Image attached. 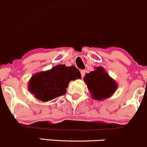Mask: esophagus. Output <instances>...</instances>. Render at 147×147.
<instances>
[{"mask_svg": "<svg viewBox=\"0 0 147 147\" xmlns=\"http://www.w3.org/2000/svg\"><path fill=\"white\" fill-rule=\"evenodd\" d=\"M81 77H84L85 76V71L84 70H81Z\"/></svg>", "mask_w": 147, "mask_h": 147, "instance_id": "34e87169", "label": "esophagus"}]
</instances>
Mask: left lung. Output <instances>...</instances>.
Returning a JSON list of instances; mask_svg holds the SVG:
<instances>
[{"label":"left lung","mask_w":147,"mask_h":147,"mask_svg":"<svg viewBox=\"0 0 147 147\" xmlns=\"http://www.w3.org/2000/svg\"><path fill=\"white\" fill-rule=\"evenodd\" d=\"M84 81L93 99L99 100L109 98L117 89V84L102 67L86 74Z\"/></svg>","instance_id":"1"}]
</instances>
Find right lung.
<instances>
[{"label":"right lung","mask_w":147,"mask_h":147,"mask_svg":"<svg viewBox=\"0 0 147 147\" xmlns=\"http://www.w3.org/2000/svg\"><path fill=\"white\" fill-rule=\"evenodd\" d=\"M81 78L75 66L57 65L51 70L33 75L29 82V90L37 99L47 102L63 96L70 81Z\"/></svg>","instance_id":"obj_1"}]
</instances>
